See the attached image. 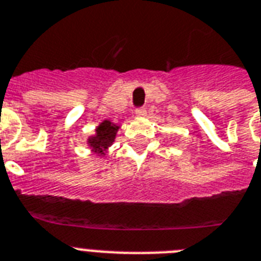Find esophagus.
<instances>
[{"label":"esophagus","instance_id":"1","mask_svg":"<svg viewBox=\"0 0 261 261\" xmlns=\"http://www.w3.org/2000/svg\"><path fill=\"white\" fill-rule=\"evenodd\" d=\"M136 117H143V116L146 115V109L145 108H139V109H136L135 111Z\"/></svg>","mask_w":261,"mask_h":261}]
</instances>
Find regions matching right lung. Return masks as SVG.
<instances>
[{"label":"right lung","mask_w":261,"mask_h":261,"mask_svg":"<svg viewBox=\"0 0 261 261\" xmlns=\"http://www.w3.org/2000/svg\"><path fill=\"white\" fill-rule=\"evenodd\" d=\"M118 129H120V126L116 125L115 122L109 121V120H104L96 128L94 135L90 136L89 139H88V145L92 148V150L96 154L105 156L108 148L115 143Z\"/></svg>","instance_id":"obj_1"}]
</instances>
